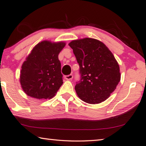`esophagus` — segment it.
Returning a JSON list of instances; mask_svg holds the SVG:
<instances>
[{"mask_svg": "<svg viewBox=\"0 0 146 146\" xmlns=\"http://www.w3.org/2000/svg\"><path fill=\"white\" fill-rule=\"evenodd\" d=\"M65 78L66 79V80H71V79L73 78V75L70 74V75H66Z\"/></svg>", "mask_w": 146, "mask_h": 146, "instance_id": "34e87169", "label": "esophagus"}]
</instances>
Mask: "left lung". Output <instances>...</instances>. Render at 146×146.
<instances>
[{"label":"left lung","mask_w":146,"mask_h":146,"mask_svg":"<svg viewBox=\"0 0 146 146\" xmlns=\"http://www.w3.org/2000/svg\"><path fill=\"white\" fill-rule=\"evenodd\" d=\"M80 66V80L75 87L78 97L91 104L110 97L120 80L119 65L104 44L84 38L69 43Z\"/></svg>","instance_id":"left-lung-1"}]
</instances>
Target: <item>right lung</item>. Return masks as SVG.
I'll use <instances>...</instances> for the list:
<instances>
[{
    "instance_id": "1",
    "label": "right lung",
    "mask_w": 146,
    "mask_h": 146,
    "mask_svg": "<svg viewBox=\"0 0 146 146\" xmlns=\"http://www.w3.org/2000/svg\"><path fill=\"white\" fill-rule=\"evenodd\" d=\"M66 43L44 40L34 47L22 65L20 82L24 93L37 99L53 98L63 84L60 53Z\"/></svg>"
}]
</instances>
